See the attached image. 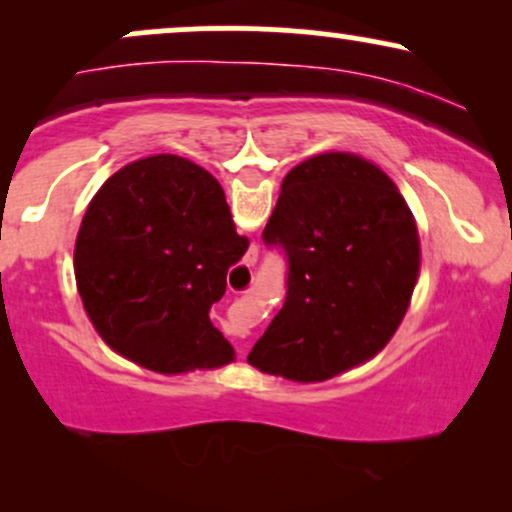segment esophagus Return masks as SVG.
I'll return each instance as SVG.
<instances>
[{
  "label": "esophagus",
  "instance_id": "1",
  "mask_svg": "<svg viewBox=\"0 0 512 512\" xmlns=\"http://www.w3.org/2000/svg\"><path fill=\"white\" fill-rule=\"evenodd\" d=\"M252 255H255V250H252Z\"/></svg>",
  "mask_w": 512,
  "mask_h": 512
}]
</instances>
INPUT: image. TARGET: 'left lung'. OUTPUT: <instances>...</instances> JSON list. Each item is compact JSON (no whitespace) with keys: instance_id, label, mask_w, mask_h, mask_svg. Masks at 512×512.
Instances as JSON below:
<instances>
[{"instance_id":"obj_1","label":"left lung","mask_w":512,"mask_h":512,"mask_svg":"<svg viewBox=\"0 0 512 512\" xmlns=\"http://www.w3.org/2000/svg\"><path fill=\"white\" fill-rule=\"evenodd\" d=\"M286 255V301L248 354L262 373L320 383L378 354L407 313L419 233L397 185L354 154L298 163L262 231Z\"/></svg>"}]
</instances>
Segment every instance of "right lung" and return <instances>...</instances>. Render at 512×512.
<instances>
[{
	"label": "right lung",
	"instance_id": "add662e5",
	"mask_svg": "<svg viewBox=\"0 0 512 512\" xmlns=\"http://www.w3.org/2000/svg\"><path fill=\"white\" fill-rule=\"evenodd\" d=\"M219 180L158 154L110 175L88 204L74 272L93 327L117 354L156 373L233 361L209 310L248 250Z\"/></svg>",
	"mask_w": 512,
	"mask_h": 512
}]
</instances>
